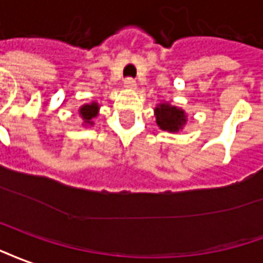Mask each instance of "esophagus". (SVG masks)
<instances>
[{
  "label": "esophagus",
  "mask_w": 263,
  "mask_h": 263,
  "mask_svg": "<svg viewBox=\"0 0 263 263\" xmlns=\"http://www.w3.org/2000/svg\"><path fill=\"white\" fill-rule=\"evenodd\" d=\"M124 88H127V89H136V85H137V84H136V81H134L133 78H126V80H124Z\"/></svg>",
  "instance_id": "esophagus-1"
}]
</instances>
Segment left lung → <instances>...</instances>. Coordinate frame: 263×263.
<instances>
[{
	"label": "left lung",
	"instance_id": "8db88e82",
	"mask_svg": "<svg viewBox=\"0 0 263 263\" xmlns=\"http://www.w3.org/2000/svg\"><path fill=\"white\" fill-rule=\"evenodd\" d=\"M157 124L161 130H166L170 133H176L186 123V113L182 109L171 106L170 103H160L155 108Z\"/></svg>",
	"mask_w": 263,
	"mask_h": 263
}]
</instances>
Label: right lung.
Instances as JSON below:
<instances>
[{"label": "right lung", "mask_w": 263, "mask_h": 263, "mask_svg": "<svg viewBox=\"0 0 263 263\" xmlns=\"http://www.w3.org/2000/svg\"><path fill=\"white\" fill-rule=\"evenodd\" d=\"M98 110H99V105L97 102L87 103V105H82L80 108V115H81L82 120L85 124H93L92 119L97 118Z\"/></svg>", "instance_id": "right-lung-1"}]
</instances>
